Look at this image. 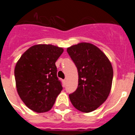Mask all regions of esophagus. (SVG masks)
I'll use <instances>...</instances> for the list:
<instances>
[{"label": "esophagus", "instance_id": "1", "mask_svg": "<svg viewBox=\"0 0 135 135\" xmlns=\"http://www.w3.org/2000/svg\"><path fill=\"white\" fill-rule=\"evenodd\" d=\"M63 83H64V85H65V83H66V80H65V79L63 80Z\"/></svg>", "mask_w": 135, "mask_h": 135}]
</instances>
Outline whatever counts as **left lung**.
Here are the masks:
<instances>
[{
    "mask_svg": "<svg viewBox=\"0 0 135 135\" xmlns=\"http://www.w3.org/2000/svg\"><path fill=\"white\" fill-rule=\"evenodd\" d=\"M67 52L77 68L78 86L69 95L76 109L89 113L104 103L110 93L113 68L105 55L95 45L82 42Z\"/></svg>",
    "mask_w": 135,
    "mask_h": 135,
    "instance_id": "obj_1",
    "label": "left lung"
}]
</instances>
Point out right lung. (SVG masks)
Masks as SVG:
<instances>
[{
  "label": "right lung",
  "instance_id": "add662e5",
  "mask_svg": "<svg viewBox=\"0 0 135 135\" xmlns=\"http://www.w3.org/2000/svg\"><path fill=\"white\" fill-rule=\"evenodd\" d=\"M64 49L51 45H34L23 53L15 68L17 93L27 108L48 112L63 89L56 61Z\"/></svg>",
  "mask_w": 135,
  "mask_h": 135
}]
</instances>
